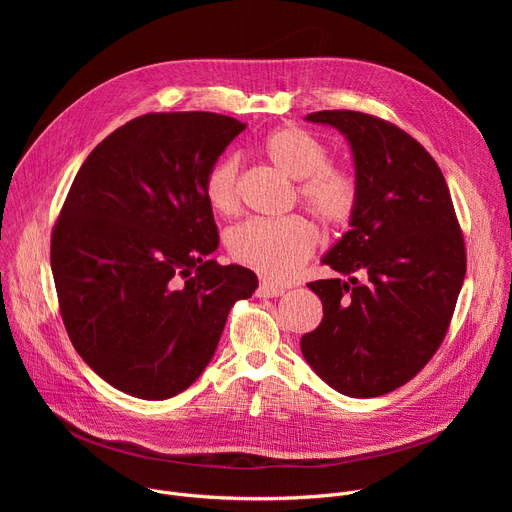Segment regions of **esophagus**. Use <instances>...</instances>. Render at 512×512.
I'll return each mask as SVG.
<instances>
[{
  "label": "esophagus",
  "instance_id": "esophagus-1",
  "mask_svg": "<svg viewBox=\"0 0 512 512\" xmlns=\"http://www.w3.org/2000/svg\"><path fill=\"white\" fill-rule=\"evenodd\" d=\"M286 290L282 286H274L270 282H261L257 288V297L261 299H274V297H282Z\"/></svg>",
  "mask_w": 512,
  "mask_h": 512
}]
</instances>
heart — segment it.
<instances>
[{
	"mask_svg": "<svg viewBox=\"0 0 512 512\" xmlns=\"http://www.w3.org/2000/svg\"><path fill=\"white\" fill-rule=\"evenodd\" d=\"M263 155L288 178L299 180L303 205L324 224H342L357 205L355 178L328 166V149L311 132L282 126L261 143ZM205 197L213 211L232 213L238 205V159L224 157L205 180ZM317 247V232L303 218L247 220L228 232L232 259L267 280L286 282L297 276Z\"/></svg>",
	"mask_w": 512,
	"mask_h": 512,
	"instance_id": "b5f03b06",
	"label": "heart"
}]
</instances>
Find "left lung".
I'll return each instance as SVG.
<instances>
[{"label": "left lung", "mask_w": 512, "mask_h": 512, "mask_svg": "<svg viewBox=\"0 0 512 512\" xmlns=\"http://www.w3.org/2000/svg\"><path fill=\"white\" fill-rule=\"evenodd\" d=\"M305 120L336 128L355 164L351 230L321 263L365 282L307 284L324 319L301 351L340 394L382 396L417 375L444 340L467 270L463 234L438 164L405 130L351 110Z\"/></svg>", "instance_id": "left-lung-1"}]
</instances>
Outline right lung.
<instances>
[{
	"label": "right lung",
	"mask_w": 512,
	"mask_h": 512,
	"mask_svg": "<svg viewBox=\"0 0 512 512\" xmlns=\"http://www.w3.org/2000/svg\"><path fill=\"white\" fill-rule=\"evenodd\" d=\"M247 126L220 114L134 118L80 166L51 236V272L76 353L110 386L166 400L211 361L230 307L257 276L207 259L220 245L205 197Z\"/></svg>",
	"instance_id": "add662e5"
}]
</instances>
